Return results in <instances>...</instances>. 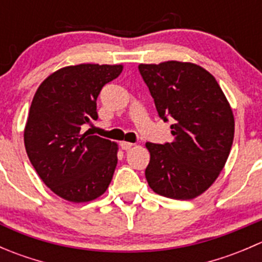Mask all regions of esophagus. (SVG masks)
<instances>
[{"instance_id":"1","label":"esophagus","mask_w":262,"mask_h":262,"mask_svg":"<svg viewBox=\"0 0 262 262\" xmlns=\"http://www.w3.org/2000/svg\"><path fill=\"white\" fill-rule=\"evenodd\" d=\"M133 146H134V144H133V143H130V142H121V143H120L121 149H124V150L130 149V148L133 147Z\"/></svg>"}]
</instances>
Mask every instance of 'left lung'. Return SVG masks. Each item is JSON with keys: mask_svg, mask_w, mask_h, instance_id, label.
<instances>
[{"mask_svg": "<svg viewBox=\"0 0 262 262\" xmlns=\"http://www.w3.org/2000/svg\"><path fill=\"white\" fill-rule=\"evenodd\" d=\"M138 70L160 118L173 123L172 142L146 143L148 185L170 199H194L216 180L231 152V106L215 78L194 63L168 60L139 64Z\"/></svg>", "mask_w": 262, "mask_h": 262, "instance_id": "1", "label": "left lung"}]
</instances>
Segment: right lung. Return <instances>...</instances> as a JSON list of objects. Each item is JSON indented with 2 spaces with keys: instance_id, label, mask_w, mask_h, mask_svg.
I'll list each match as a JSON object with an SVG mask.
<instances>
[{
  "instance_id": "right-lung-1",
  "label": "right lung",
  "mask_w": 262,
  "mask_h": 262,
  "mask_svg": "<svg viewBox=\"0 0 262 262\" xmlns=\"http://www.w3.org/2000/svg\"><path fill=\"white\" fill-rule=\"evenodd\" d=\"M121 71V64L70 66L47 77L34 95L26 153L44 184L68 202H91L112 182L118 144L81 129L96 120L100 91Z\"/></svg>"
}]
</instances>
